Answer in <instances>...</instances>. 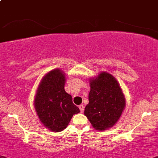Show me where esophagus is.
Here are the masks:
<instances>
[{"label": "esophagus", "mask_w": 158, "mask_h": 158, "mask_svg": "<svg viewBox=\"0 0 158 158\" xmlns=\"http://www.w3.org/2000/svg\"><path fill=\"white\" fill-rule=\"evenodd\" d=\"M79 109H80V110H81V113H83V112H84V106L83 105V104H81V105L79 106Z\"/></svg>", "instance_id": "1"}]
</instances>
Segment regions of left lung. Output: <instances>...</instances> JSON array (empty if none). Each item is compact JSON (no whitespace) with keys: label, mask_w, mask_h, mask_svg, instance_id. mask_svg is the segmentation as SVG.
I'll return each mask as SVG.
<instances>
[{"label":"left lung","mask_w":158,"mask_h":158,"mask_svg":"<svg viewBox=\"0 0 158 158\" xmlns=\"http://www.w3.org/2000/svg\"><path fill=\"white\" fill-rule=\"evenodd\" d=\"M90 82L89 103L86 106L84 115L97 130L113 127L126 106L121 87L114 77L106 72Z\"/></svg>","instance_id":"1"}]
</instances>
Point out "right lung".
I'll list each match as a JSON object with an SVG mask.
<instances>
[{"label": "right lung", "mask_w": 158, "mask_h": 158, "mask_svg": "<svg viewBox=\"0 0 158 158\" xmlns=\"http://www.w3.org/2000/svg\"><path fill=\"white\" fill-rule=\"evenodd\" d=\"M65 76L59 69L48 72L42 80L35 98V108L40 121L53 131H61L68 126L80 110L72 97L64 90Z\"/></svg>", "instance_id": "1"}]
</instances>
